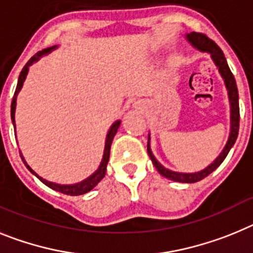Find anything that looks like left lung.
<instances>
[{
    "mask_svg": "<svg viewBox=\"0 0 253 253\" xmlns=\"http://www.w3.org/2000/svg\"><path fill=\"white\" fill-rule=\"evenodd\" d=\"M190 42L191 44L195 48H197L201 52H208V53L211 54L212 61L215 62V65L218 66L219 72H220L221 78L224 79V83H225V86L228 89V95H229V102H230V135L229 139H228L227 145L224 146L223 151L220 153L216 159L212 162L208 168H205L201 172L197 173H178V172H173V170H169V169L164 168L162 164L155 159V157L151 153L150 144L148 142V154L150 157L151 162L155 166V168L158 169V172L160 174L166 177L168 179H172V181L175 182H182V183H195V182H199L201 179H204L205 177H208L210 173H212L215 169L218 168L223 160L227 158L228 153L232 149V146L234 145L237 140V136H238L239 131V103H238V89H237L236 84V79L233 76L232 71H230L229 66H228L227 60L224 57L223 50L219 48V45L215 43L214 41L206 37L203 33H196L192 32L190 34L186 35ZM150 139V137H149Z\"/></svg>",
    "mask_w": 253,
    "mask_h": 253,
    "instance_id": "1",
    "label": "left lung"
}]
</instances>
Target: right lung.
<instances>
[{"label": "right lung", "instance_id": "obj_1", "mask_svg": "<svg viewBox=\"0 0 253 253\" xmlns=\"http://www.w3.org/2000/svg\"><path fill=\"white\" fill-rule=\"evenodd\" d=\"M56 48V45L52 48H45V49L43 50H39L38 53H35L34 56L30 58L29 61H28V63H26L25 66H24V69L21 70L20 72V76H19V81H17V85H16V90H15V94H14V98H12V102H11V120H12V124H14L15 126V108H16V96H17V93L20 91L21 86H23V83L24 80H25L26 78V74H28V70H29V66L32 65L33 62H35V61L39 60V57L43 56V54H47L48 52H50L52 49H54ZM121 125V121H116L113 125H112L111 129L108 131V135H107V140H105V148H104V155H103V159H102V163H100L99 168L96 169L95 173H93V174L90 175L89 178L84 179L83 182H80V183H76V184H57V183H53V182H48L45 181V179H43L42 177H39L37 173L33 170L32 168H30L28 164H26V162L24 160L23 155H21V159H23V162L25 163L26 168L29 169L30 172L33 173L34 175H37L39 179H41L43 183L45 184V186H48L49 188H52V190L54 191H58V192L61 193H65V195H70V196H79V195H84V193L89 192V191L93 190L94 187H95L96 184L99 183L100 181L103 179V177L105 175V170H107V164H108V160H109V153H111V145H112V141H113V137L114 135L117 133V129L118 127H120Z\"/></svg>", "mask_w": 253, "mask_h": 253}]
</instances>
